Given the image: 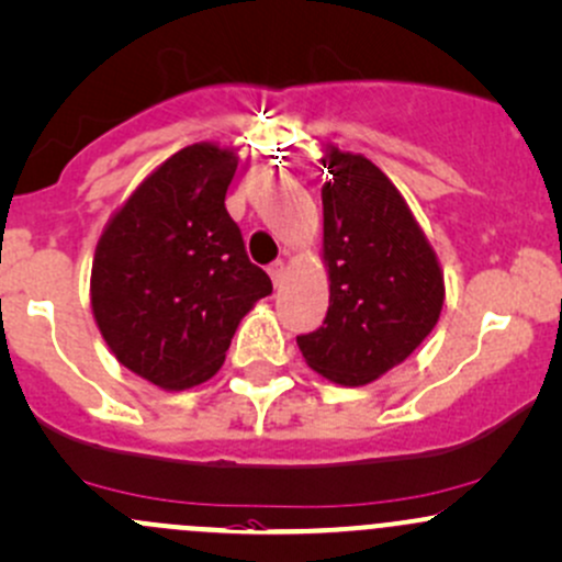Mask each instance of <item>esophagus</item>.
<instances>
[{"label": "esophagus", "instance_id": "esophagus-1", "mask_svg": "<svg viewBox=\"0 0 562 562\" xmlns=\"http://www.w3.org/2000/svg\"><path fill=\"white\" fill-rule=\"evenodd\" d=\"M269 277H271V282H274V285H280L282 277H285V261H274V263H271Z\"/></svg>", "mask_w": 562, "mask_h": 562}]
</instances>
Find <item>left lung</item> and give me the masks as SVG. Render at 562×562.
<instances>
[{"label":"left lung","mask_w":562,"mask_h":562,"mask_svg":"<svg viewBox=\"0 0 562 562\" xmlns=\"http://www.w3.org/2000/svg\"><path fill=\"white\" fill-rule=\"evenodd\" d=\"M323 165V258L330 306L299 336L306 366L362 386L392 371L437 325L446 282L408 202L371 159L328 146Z\"/></svg>","instance_id":"left-lung-1"}]
</instances>
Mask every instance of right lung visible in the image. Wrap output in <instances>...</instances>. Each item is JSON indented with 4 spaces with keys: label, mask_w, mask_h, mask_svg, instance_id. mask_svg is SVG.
Returning a JSON list of instances; mask_svg holds the SVG:
<instances>
[{
    "label": "right lung",
    "mask_w": 562,
    "mask_h": 562,
    "mask_svg": "<svg viewBox=\"0 0 562 562\" xmlns=\"http://www.w3.org/2000/svg\"><path fill=\"white\" fill-rule=\"evenodd\" d=\"M237 154L191 144L127 196L98 239L90 304L103 341L140 379L181 392L224 366L239 319L271 293L226 213Z\"/></svg>",
    "instance_id": "right-lung-1"
}]
</instances>
